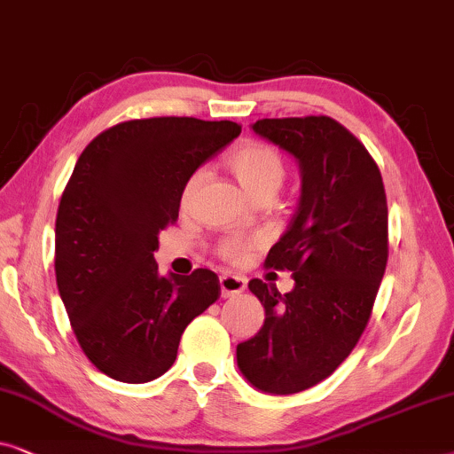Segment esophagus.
<instances>
[{
    "label": "esophagus",
    "mask_w": 454,
    "mask_h": 454,
    "mask_svg": "<svg viewBox=\"0 0 454 454\" xmlns=\"http://www.w3.org/2000/svg\"><path fill=\"white\" fill-rule=\"evenodd\" d=\"M247 288V280L243 276H234V274H222L220 276V290L222 297H237V294L243 293Z\"/></svg>",
    "instance_id": "34e87169"
}]
</instances>
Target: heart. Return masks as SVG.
Wrapping results in <instances>:
<instances>
[{
	"label": "heart",
	"instance_id": "obj_1",
	"mask_svg": "<svg viewBox=\"0 0 454 454\" xmlns=\"http://www.w3.org/2000/svg\"><path fill=\"white\" fill-rule=\"evenodd\" d=\"M228 166L243 189L249 192L251 197H274L276 191L280 189L286 176V164H284L282 155L278 153L274 147L265 145L262 141H247L239 145L228 157ZM207 172L199 168L186 180L183 195H180V203L186 207L197 195L205 183ZM262 237H228L217 245V255L228 259V262H243L253 247L262 245Z\"/></svg>",
	"mask_w": 454,
	"mask_h": 454
}]
</instances>
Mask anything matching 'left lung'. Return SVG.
I'll list each match as a JSON object with an SVG mask.
<instances>
[{
  "label": "left lung",
  "mask_w": 454,
  "mask_h": 454,
  "mask_svg": "<svg viewBox=\"0 0 454 454\" xmlns=\"http://www.w3.org/2000/svg\"><path fill=\"white\" fill-rule=\"evenodd\" d=\"M297 160L301 197L265 265L290 270L294 288L251 280L262 330L237 347L247 382L294 395L332 376L370 322L388 262V205L367 149L328 116L263 118L251 126Z\"/></svg>",
  "instance_id": "8db88e82"
}]
</instances>
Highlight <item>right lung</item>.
<instances>
[{
    "label": "right lung",
    "instance_id": "1",
    "mask_svg": "<svg viewBox=\"0 0 454 454\" xmlns=\"http://www.w3.org/2000/svg\"><path fill=\"white\" fill-rule=\"evenodd\" d=\"M239 135L231 120H129L78 157L56 217V280L82 353L106 376L160 378L186 325L220 297L214 271L160 276L153 251L191 174Z\"/></svg>",
    "mask_w": 454,
    "mask_h": 454
}]
</instances>
